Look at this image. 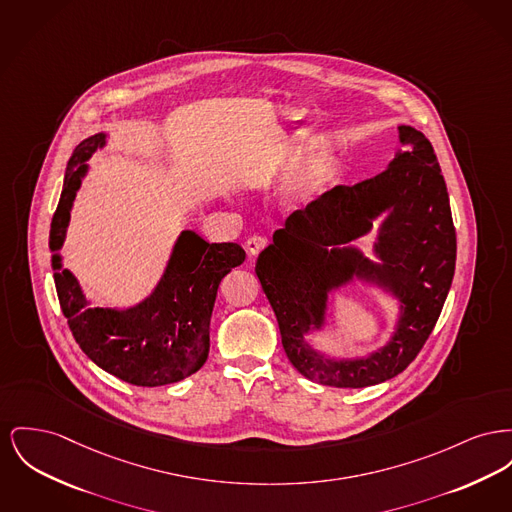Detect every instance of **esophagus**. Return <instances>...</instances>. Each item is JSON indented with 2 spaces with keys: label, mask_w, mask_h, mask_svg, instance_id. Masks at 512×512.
I'll use <instances>...</instances> for the list:
<instances>
[{
  "label": "esophagus",
  "mask_w": 512,
  "mask_h": 512,
  "mask_svg": "<svg viewBox=\"0 0 512 512\" xmlns=\"http://www.w3.org/2000/svg\"><path fill=\"white\" fill-rule=\"evenodd\" d=\"M269 245V240L265 236H251L249 240L245 241V247H247V253L249 255H259L265 247Z\"/></svg>",
  "instance_id": "1"
}]
</instances>
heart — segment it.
Segmentation results:
<instances>
[{
    "label": "heart",
    "instance_id": "b5f03b06",
    "mask_svg": "<svg viewBox=\"0 0 512 512\" xmlns=\"http://www.w3.org/2000/svg\"><path fill=\"white\" fill-rule=\"evenodd\" d=\"M332 162L323 158L321 162H317L309 172L307 176L301 180L300 193L303 197H313L317 195L319 191H323L327 187V183L332 178Z\"/></svg>",
    "mask_w": 512,
    "mask_h": 512
}]
</instances>
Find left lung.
<instances>
[{"label":"left lung","mask_w":512,"mask_h":512,"mask_svg":"<svg viewBox=\"0 0 512 512\" xmlns=\"http://www.w3.org/2000/svg\"><path fill=\"white\" fill-rule=\"evenodd\" d=\"M406 151L375 178L336 185L305 209L292 212L257 259L255 272L276 315L282 346L303 377L361 389L402 373L420 354L451 290L456 232L439 160L427 137L400 125ZM389 210L373 266L347 243L366 233L372 218ZM354 275L379 281L403 303L392 342L365 361L331 362L313 353L302 332L320 326L326 294Z\"/></svg>","instance_id":"8db88e82"}]
</instances>
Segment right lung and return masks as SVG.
<instances>
[{
    "mask_svg": "<svg viewBox=\"0 0 512 512\" xmlns=\"http://www.w3.org/2000/svg\"><path fill=\"white\" fill-rule=\"evenodd\" d=\"M104 145V133L85 139L69 160L50 228L54 282L61 311L79 348L98 367L135 387L178 383L209 356L212 307L220 280L245 259L238 243H209L183 232L164 278L149 300L127 311L91 307L75 276L61 269L60 251L85 160Z\"/></svg>",
    "mask_w": 512,
    "mask_h": 512,
    "instance_id": "add662e5",
    "label": "right lung"
}]
</instances>
